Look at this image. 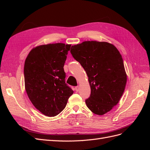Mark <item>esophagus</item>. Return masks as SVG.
Returning a JSON list of instances; mask_svg holds the SVG:
<instances>
[{
    "label": "esophagus",
    "instance_id": "1",
    "mask_svg": "<svg viewBox=\"0 0 150 150\" xmlns=\"http://www.w3.org/2000/svg\"><path fill=\"white\" fill-rule=\"evenodd\" d=\"M75 90H76V92H78L79 91V89H80V88L79 87V86H76V87H75Z\"/></svg>",
    "mask_w": 150,
    "mask_h": 150
}]
</instances>
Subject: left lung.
Segmentation results:
<instances>
[{"label":"left lung","mask_w":150,"mask_h":150,"mask_svg":"<svg viewBox=\"0 0 150 150\" xmlns=\"http://www.w3.org/2000/svg\"><path fill=\"white\" fill-rule=\"evenodd\" d=\"M71 53L88 76L91 94L86 105L94 114H106L118 103L126 84L119 51L110 43L91 40L72 46Z\"/></svg>","instance_id":"obj_1"}]
</instances>
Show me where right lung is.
<instances>
[{
    "mask_svg": "<svg viewBox=\"0 0 150 150\" xmlns=\"http://www.w3.org/2000/svg\"><path fill=\"white\" fill-rule=\"evenodd\" d=\"M71 46L63 43L41 45L32 49L25 61L26 93L35 108L49 117L59 114L74 93L65 83L64 70Z\"/></svg>",
    "mask_w": 150,
    "mask_h": 150,
    "instance_id": "right-lung-1",
    "label": "right lung"
}]
</instances>
